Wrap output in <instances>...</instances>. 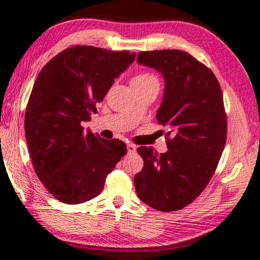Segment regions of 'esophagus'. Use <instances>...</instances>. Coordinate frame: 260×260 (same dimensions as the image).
I'll return each instance as SVG.
<instances>
[{
    "instance_id": "obj_1",
    "label": "esophagus",
    "mask_w": 260,
    "mask_h": 260,
    "mask_svg": "<svg viewBox=\"0 0 260 260\" xmlns=\"http://www.w3.org/2000/svg\"><path fill=\"white\" fill-rule=\"evenodd\" d=\"M127 152H128V154H134L137 152V147H135L133 143H128V145H127Z\"/></svg>"
}]
</instances>
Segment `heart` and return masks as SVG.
<instances>
[{
  "label": "heart",
  "mask_w": 260,
  "mask_h": 260,
  "mask_svg": "<svg viewBox=\"0 0 260 260\" xmlns=\"http://www.w3.org/2000/svg\"><path fill=\"white\" fill-rule=\"evenodd\" d=\"M152 84H157L158 85V80L155 76L150 75V73H139L135 77H133L132 79V87H140V86H147V85H152Z\"/></svg>",
  "instance_id": "b5f03b06"
}]
</instances>
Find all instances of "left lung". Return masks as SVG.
Listing matches in <instances>:
<instances>
[{"label":"left lung","instance_id":"1","mask_svg":"<svg viewBox=\"0 0 260 260\" xmlns=\"http://www.w3.org/2000/svg\"><path fill=\"white\" fill-rule=\"evenodd\" d=\"M138 63L160 72L165 92L156 119L169 127L168 152L139 147L143 168L134 177L143 203L176 211L197 199L211 180L226 140V115L211 70L181 50L143 51Z\"/></svg>","mask_w":260,"mask_h":260}]
</instances>
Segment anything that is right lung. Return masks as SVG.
Here are the masks:
<instances>
[{
  "label": "right lung",
  "instance_id": "obj_1",
  "mask_svg": "<svg viewBox=\"0 0 260 260\" xmlns=\"http://www.w3.org/2000/svg\"><path fill=\"white\" fill-rule=\"evenodd\" d=\"M135 53L94 46H72L38 73L25 111L24 129L35 172L60 202L79 204L102 192L126 145L106 140L81 122L96 106Z\"/></svg>",
  "mask_w": 260,
  "mask_h": 260
}]
</instances>
